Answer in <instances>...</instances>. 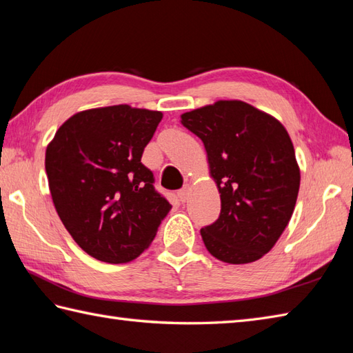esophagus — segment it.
<instances>
[{
    "label": "esophagus",
    "mask_w": 353,
    "mask_h": 353,
    "mask_svg": "<svg viewBox=\"0 0 353 353\" xmlns=\"http://www.w3.org/2000/svg\"><path fill=\"white\" fill-rule=\"evenodd\" d=\"M177 197H179V200L182 201V203L188 201V199H190V186L188 185L183 186V188L177 192Z\"/></svg>",
    "instance_id": "34e87169"
}]
</instances>
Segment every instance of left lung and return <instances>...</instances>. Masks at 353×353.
<instances>
[{
    "label": "left lung",
    "instance_id": "8db88e82",
    "mask_svg": "<svg viewBox=\"0 0 353 353\" xmlns=\"http://www.w3.org/2000/svg\"><path fill=\"white\" fill-rule=\"evenodd\" d=\"M181 118L203 141L220 192L219 220L200 230L208 252L228 264L261 259L288 226L301 186L287 129L241 100H219Z\"/></svg>",
    "mask_w": 353,
    "mask_h": 353
}]
</instances>
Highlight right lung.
Returning <instances> with one entry per match:
<instances>
[{"label":"right lung","instance_id":"right-lung-1","mask_svg":"<svg viewBox=\"0 0 353 353\" xmlns=\"http://www.w3.org/2000/svg\"><path fill=\"white\" fill-rule=\"evenodd\" d=\"M162 112L129 104L81 110L45 152L52 203L89 256L125 264L148 249L171 205L141 163Z\"/></svg>","mask_w":353,"mask_h":353}]
</instances>
